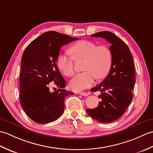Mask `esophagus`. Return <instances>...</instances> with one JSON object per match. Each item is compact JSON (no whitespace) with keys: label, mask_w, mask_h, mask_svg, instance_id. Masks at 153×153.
Masks as SVG:
<instances>
[{"label":"esophagus","mask_w":153,"mask_h":153,"mask_svg":"<svg viewBox=\"0 0 153 153\" xmlns=\"http://www.w3.org/2000/svg\"><path fill=\"white\" fill-rule=\"evenodd\" d=\"M79 95H82V96H85V97H87V96H88V95H89V93H86V92H82V91L79 92Z\"/></svg>","instance_id":"34e87169"}]
</instances>
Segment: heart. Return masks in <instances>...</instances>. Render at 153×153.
<instances>
[{"label": "heart", "mask_w": 153, "mask_h": 153, "mask_svg": "<svg viewBox=\"0 0 153 153\" xmlns=\"http://www.w3.org/2000/svg\"><path fill=\"white\" fill-rule=\"evenodd\" d=\"M71 56L61 54L58 56L56 64L62 72L68 77L73 76L74 60H84L82 73L77 74L71 80L70 87L80 91L91 86L95 80L106 77L110 70L112 56L111 51L105 45H97L93 41L82 40L74 43L69 48Z\"/></svg>", "instance_id": "obj_1"}]
</instances>
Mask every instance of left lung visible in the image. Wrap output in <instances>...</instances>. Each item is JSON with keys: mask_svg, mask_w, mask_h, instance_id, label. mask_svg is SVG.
I'll use <instances>...</instances> for the list:
<instances>
[{"mask_svg": "<svg viewBox=\"0 0 153 153\" xmlns=\"http://www.w3.org/2000/svg\"><path fill=\"white\" fill-rule=\"evenodd\" d=\"M91 37L104 38L111 44L112 60L108 76L91 89L100 92L101 101L95 108L87 109L86 112L97 121L109 123L120 118L132 100L135 83L134 59L128 45L112 32L100 31Z\"/></svg>", "mask_w": 153, "mask_h": 153, "instance_id": "obj_1", "label": "left lung"}]
</instances>
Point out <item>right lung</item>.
<instances>
[{"label": "right lung", "mask_w": 153, "mask_h": 153, "mask_svg": "<svg viewBox=\"0 0 153 153\" xmlns=\"http://www.w3.org/2000/svg\"><path fill=\"white\" fill-rule=\"evenodd\" d=\"M78 38L56 31H47L31 42L22 57L19 101L27 115L39 123L54 122L62 114L65 97L74 94L64 89L66 81L58 69L56 60L63 45ZM59 89L51 92L49 83Z\"/></svg>", "instance_id": "right-lung-1"}]
</instances>
